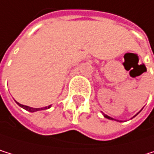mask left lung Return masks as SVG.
<instances>
[{"label": "left lung", "mask_w": 154, "mask_h": 154, "mask_svg": "<svg viewBox=\"0 0 154 154\" xmlns=\"http://www.w3.org/2000/svg\"><path fill=\"white\" fill-rule=\"evenodd\" d=\"M140 111H141V110H140ZM140 111H139V112H140ZM139 112H138V113H139ZM138 113H137V114H138ZM137 114H136V115H135L134 117H136V116H137ZM103 115H104V117H105V118H106V119H108V120H112V121H113V120H115V119L111 118V117H109V116H107V115H106V114H103ZM134 117H133V118H134ZM115 121H117V122H119L118 120H115ZM120 122H121V121H120Z\"/></svg>", "instance_id": "obj_1"}]
</instances>
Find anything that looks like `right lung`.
Here are the masks:
<instances>
[{
  "instance_id": "add662e5",
  "label": "right lung",
  "mask_w": 154,
  "mask_h": 154,
  "mask_svg": "<svg viewBox=\"0 0 154 154\" xmlns=\"http://www.w3.org/2000/svg\"><path fill=\"white\" fill-rule=\"evenodd\" d=\"M16 103L20 106V107H22L24 108L25 110L27 111H29V112H35V111H39V110H45V109H48L51 107V105L50 106H45V107H40V108H35V107H31V106H24V105H21V104H19L17 103V101H16Z\"/></svg>"
}]
</instances>
